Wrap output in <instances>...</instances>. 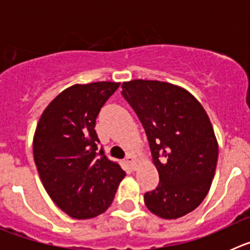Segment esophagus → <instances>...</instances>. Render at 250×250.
<instances>
[{
  "instance_id": "esophagus-1",
  "label": "esophagus",
  "mask_w": 250,
  "mask_h": 250,
  "mask_svg": "<svg viewBox=\"0 0 250 250\" xmlns=\"http://www.w3.org/2000/svg\"><path fill=\"white\" fill-rule=\"evenodd\" d=\"M126 163L131 167V169H138V161H136V158L132 155V154H129V155L126 156Z\"/></svg>"
}]
</instances>
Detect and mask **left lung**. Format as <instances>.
<instances>
[{
  "label": "left lung",
  "instance_id": "1",
  "mask_svg": "<svg viewBox=\"0 0 250 250\" xmlns=\"http://www.w3.org/2000/svg\"><path fill=\"white\" fill-rule=\"evenodd\" d=\"M121 87L144 126L159 173L145 205L163 219L182 218L204 200L215 174L218 140L210 119L182 86L136 79Z\"/></svg>",
  "mask_w": 250,
  "mask_h": 250
}]
</instances>
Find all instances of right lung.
I'll list each match as a JSON object with an SVG mask.
<instances>
[{"mask_svg":"<svg viewBox=\"0 0 250 250\" xmlns=\"http://www.w3.org/2000/svg\"><path fill=\"white\" fill-rule=\"evenodd\" d=\"M120 83H75L43 110L34 135V159L43 188L74 219H91L111 205L125 178L120 165L98 149L95 123Z\"/></svg>","mask_w":250,"mask_h":250,"instance_id":"add662e5","label":"right lung"}]
</instances>
